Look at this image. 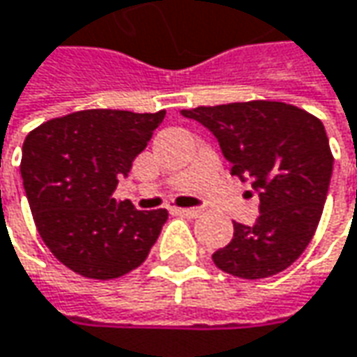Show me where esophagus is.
<instances>
[{
    "label": "esophagus",
    "mask_w": 357,
    "mask_h": 357,
    "mask_svg": "<svg viewBox=\"0 0 357 357\" xmlns=\"http://www.w3.org/2000/svg\"><path fill=\"white\" fill-rule=\"evenodd\" d=\"M174 212L178 216H183V218H198L199 214H202L199 208H174Z\"/></svg>",
    "instance_id": "1"
}]
</instances>
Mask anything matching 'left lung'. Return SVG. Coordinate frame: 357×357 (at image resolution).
<instances>
[{
  "instance_id": "left-lung-1",
  "label": "left lung",
  "mask_w": 357,
  "mask_h": 357,
  "mask_svg": "<svg viewBox=\"0 0 357 357\" xmlns=\"http://www.w3.org/2000/svg\"><path fill=\"white\" fill-rule=\"evenodd\" d=\"M220 143L230 174L250 179L261 198L252 226L234 222V236L212 255L241 279H266L297 261L324 212L333 155L324 123L281 100H246L185 109Z\"/></svg>"
}]
</instances>
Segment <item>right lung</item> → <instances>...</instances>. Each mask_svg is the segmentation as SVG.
Instances as JSON below:
<instances>
[{
    "label": "right lung",
    "mask_w": 357,
    "mask_h": 357,
    "mask_svg": "<svg viewBox=\"0 0 357 357\" xmlns=\"http://www.w3.org/2000/svg\"><path fill=\"white\" fill-rule=\"evenodd\" d=\"M165 111L89 109L28 133L22 179L36 228L54 257L80 277L111 281L147 259L167 210L139 212L113 198Z\"/></svg>",
    "instance_id": "obj_1"
}]
</instances>
